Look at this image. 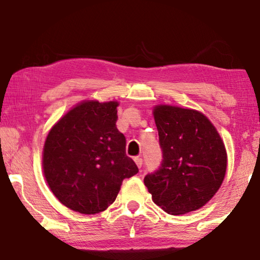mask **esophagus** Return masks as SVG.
<instances>
[{"mask_svg": "<svg viewBox=\"0 0 260 260\" xmlns=\"http://www.w3.org/2000/svg\"><path fill=\"white\" fill-rule=\"evenodd\" d=\"M134 160H135L136 165H138L139 169H142V165H143V160H142V158H140V157H135V158H134Z\"/></svg>", "mask_w": 260, "mask_h": 260, "instance_id": "34e87169", "label": "esophagus"}]
</instances>
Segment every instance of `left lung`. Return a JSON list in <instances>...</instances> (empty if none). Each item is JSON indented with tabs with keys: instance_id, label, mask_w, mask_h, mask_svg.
Returning <instances> with one entry per match:
<instances>
[{
	"instance_id": "1",
	"label": "left lung",
	"mask_w": 260,
	"mask_h": 260,
	"mask_svg": "<svg viewBox=\"0 0 260 260\" xmlns=\"http://www.w3.org/2000/svg\"><path fill=\"white\" fill-rule=\"evenodd\" d=\"M162 159L144 177L152 201L171 214L200 209L225 178L227 156L217 129L203 113L159 105L153 110Z\"/></svg>"
}]
</instances>
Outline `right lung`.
Wrapping results in <instances>:
<instances>
[{"label": "right lung", "instance_id": "right-lung-1", "mask_svg": "<svg viewBox=\"0 0 260 260\" xmlns=\"http://www.w3.org/2000/svg\"><path fill=\"white\" fill-rule=\"evenodd\" d=\"M117 107V102L80 103L47 136L46 180L60 203L77 212H102L116 200L122 180L139 172L116 126Z\"/></svg>", "mask_w": 260, "mask_h": 260}]
</instances>
